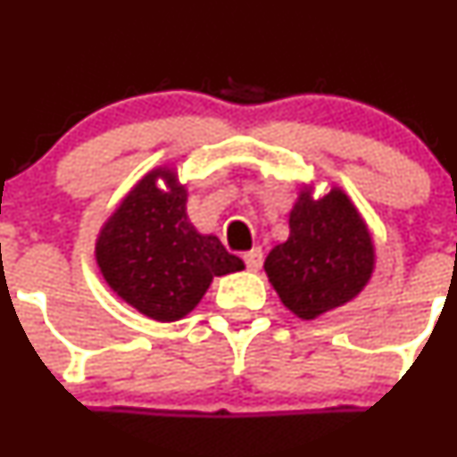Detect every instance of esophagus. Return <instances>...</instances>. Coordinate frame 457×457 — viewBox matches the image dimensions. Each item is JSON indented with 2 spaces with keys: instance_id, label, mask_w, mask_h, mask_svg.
<instances>
[{
  "instance_id": "34e87169",
  "label": "esophagus",
  "mask_w": 457,
  "mask_h": 457,
  "mask_svg": "<svg viewBox=\"0 0 457 457\" xmlns=\"http://www.w3.org/2000/svg\"><path fill=\"white\" fill-rule=\"evenodd\" d=\"M243 261H245L247 270H250V271H258V270H261V265H262V252H261V247H252L250 252H245V254H243Z\"/></svg>"
}]
</instances>
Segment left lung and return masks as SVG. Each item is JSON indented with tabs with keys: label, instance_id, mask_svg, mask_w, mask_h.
Instances as JSON below:
<instances>
[{
	"label": "left lung",
	"instance_id": "8db88e82",
	"mask_svg": "<svg viewBox=\"0 0 457 457\" xmlns=\"http://www.w3.org/2000/svg\"><path fill=\"white\" fill-rule=\"evenodd\" d=\"M262 267L280 303L303 320H314L367 287L376 247L343 187L314 196V183H305L289 212V238L271 247Z\"/></svg>",
	"mask_w": 457,
	"mask_h": 457
}]
</instances>
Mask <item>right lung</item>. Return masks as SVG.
<instances>
[{"label": "right lung", "instance_id": "right-lung-1", "mask_svg": "<svg viewBox=\"0 0 457 457\" xmlns=\"http://www.w3.org/2000/svg\"><path fill=\"white\" fill-rule=\"evenodd\" d=\"M186 203L177 168L159 165L132 186L96 234V267L108 287L152 320H181L214 276L245 270L219 237L190 223Z\"/></svg>", "mask_w": 457, "mask_h": 457}]
</instances>
